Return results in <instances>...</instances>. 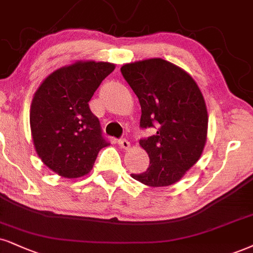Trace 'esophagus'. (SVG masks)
Segmentation results:
<instances>
[{"mask_svg":"<svg viewBox=\"0 0 253 253\" xmlns=\"http://www.w3.org/2000/svg\"><path fill=\"white\" fill-rule=\"evenodd\" d=\"M118 145H120L122 149H124V150H127V149L130 148V142L126 138H122L118 141Z\"/></svg>","mask_w":253,"mask_h":253,"instance_id":"obj_1","label":"esophagus"}]
</instances>
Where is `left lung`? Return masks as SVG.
Listing matches in <instances>:
<instances>
[{"mask_svg": "<svg viewBox=\"0 0 253 253\" xmlns=\"http://www.w3.org/2000/svg\"><path fill=\"white\" fill-rule=\"evenodd\" d=\"M138 97L142 129L157 131L139 144L150 164L133 179L152 188L172 185L197 163L208 135V110L197 83L190 75L162 58L133 62L121 68Z\"/></svg>", "mask_w": 253, "mask_h": 253, "instance_id": "8db88e82", "label": "left lung"}]
</instances>
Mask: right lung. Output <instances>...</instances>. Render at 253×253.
<instances>
[{
    "mask_svg": "<svg viewBox=\"0 0 253 253\" xmlns=\"http://www.w3.org/2000/svg\"><path fill=\"white\" fill-rule=\"evenodd\" d=\"M114 69L109 62L77 61L49 75L34 95L30 129L35 150L62 177L89 173L99 150L109 145L89 101Z\"/></svg>",
    "mask_w": 253,
    "mask_h": 253,
    "instance_id": "obj_1",
    "label": "right lung"
}]
</instances>
